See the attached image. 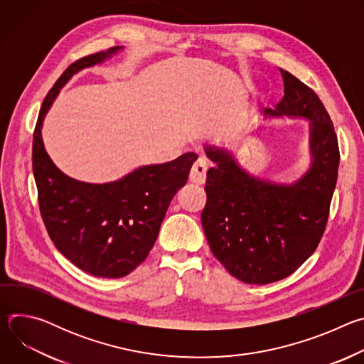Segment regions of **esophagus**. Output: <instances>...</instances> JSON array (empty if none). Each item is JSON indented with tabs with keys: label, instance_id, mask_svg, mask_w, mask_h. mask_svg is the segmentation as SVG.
<instances>
[{
	"label": "esophagus",
	"instance_id": "obj_1",
	"mask_svg": "<svg viewBox=\"0 0 364 364\" xmlns=\"http://www.w3.org/2000/svg\"><path fill=\"white\" fill-rule=\"evenodd\" d=\"M205 173H207V164L203 160H198L194 163L190 171V181L193 184H204L205 181Z\"/></svg>",
	"mask_w": 364,
	"mask_h": 364
}]
</instances>
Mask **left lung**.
I'll return each instance as SVG.
<instances>
[{"label":"left lung","mask_w":364,"mask_h":364,"mask_svg":"<svg viewBox=\"0 0 364 364\" xmlns=\"http://www.w3.org/2000/svg\"><path fill=\"white\" fill-rule=\"evenodd\" d=\"M284 97L265 117L309 121L311 167L292 184L250 176L218 146L204 151L207 201L201 225L209 246L228 272L245 284L265 285L294 274L317 249L328 220L340 151L331 118L317 93L279 69Z\"/></svg>","instance_id":"left-lung-1"}]
</instances>
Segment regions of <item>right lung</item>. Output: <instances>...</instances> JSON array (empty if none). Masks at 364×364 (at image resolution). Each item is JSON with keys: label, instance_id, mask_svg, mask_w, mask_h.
<instances>
[{"label": "right lung", "instance_id": "right-lung-1", "mask_svg": "<svg viewBox=\"0 0 364 364\" xmlns=\"http://www.w3.org/2000/svg\"><path fill=\"white\" fill-rule=\"evenodd\" d=\"M121 48L115 46L72 63L48 90L33 135V173L47 233L73 265L99 278H122L145 261L170 201L187 183L197 160V154L186 152L170 163L144 166L105 184L70 178L50 160L41 125L51 103L75 73Z\"/></svg>", "mask_w": 364, "mask_h": 364}]
</instances>
